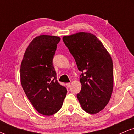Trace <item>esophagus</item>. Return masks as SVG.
Segmentation results:
<instances>
[{"instance_id": "esophagus-1", "label": "esophagus", "mask_w": 134, "mask_h": 134, "mask_svg": "<svg viewBox=\"0 0 134 134\" xmlns=\"http://www.w3.org/2000/svg\"><path fill=\"white\" fill-rule=\"evenodd\" d=\"M66 86L68 87H71V83L70 82H68V83H66Z\"/></svg>"}]
</instances>
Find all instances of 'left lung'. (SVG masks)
Wrapping results in <instances>:
<instances>
[{"instance_id":"1","label":"left lung","mask_w":134,"mask_h":134,"mask_svg":"<svg viewBox=\"0 0 134 134\" xmlns=\"http://www.w3.org/2000/svg\"><path fill=\"white\" fill-rule=\"evenodd\" d=\"M76 63L81 90L77 99L85 111L98 113L108 104L113 90V63L101 42L90 33L79 32L63 37Z\"/></svg>"}]
</instances>
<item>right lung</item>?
Listing matches in <instances>:
<instances>
[{"label": "right lung", "mask_w": 134, "mask_h": 134, "mask_svg": "<svg viewBox=\"0 0 134 134\" xmlns=\"http://www.w3.org/2000/svg\"><path fill=\"white\" fill-rule=\"evenodd\" d=\"M60 38L42 35L27 47L20 66L21 86L39 113L52 115L62 107L67 90L57 80L53 59Z\"/></svg>", "instance_id": "obj_1"}]
</instances>
